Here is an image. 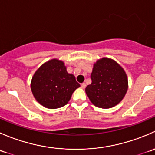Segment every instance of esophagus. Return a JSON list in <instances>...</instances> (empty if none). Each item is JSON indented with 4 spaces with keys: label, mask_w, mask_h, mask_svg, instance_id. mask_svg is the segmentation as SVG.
<instances>
[{
    "label": "esophagus",
    "mask_w": 155,
    "mask_h": 155,
    "mask_svg": "<svg viewBox=\"0 0 155 155\" xmlns=\"http://www.w3.org/2000/svg\"><path fill=\"white\" fill-rule=\"evenodd\" d=\"M85 87H86V84H85V83H82V84H81V87H82V89H85Z\"/></svg>",
    "instance_id": "esophagus-1"
}]
</instances>
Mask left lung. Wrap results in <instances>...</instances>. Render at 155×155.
<instances>
[{
  "instance_id": "1",
  "label": "left lung",
  "mask_w": 155,
  "mask_h": 155,
  "mask_svg": "<svg viewBox=\"0 0 155 155\" xmlns=\"http://www.w3.org/2000/svg\"><path fill=\"white\" fill-rule=\"evenodd\" d=\"M91 84L85 88L87 96L97 107L109 109L119 104L128 88L124 70L113 59L102 58L97 61L91 74Z\"/></svg>"
}]
</instances>
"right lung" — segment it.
<instances>
[{"mask_svg":"<svg viewBox=\"0 0 155 155\" xmlns=\"http://www.w3.org/2000/svg\"><path fill=\"white\" fill-rule=\"evenodd\" d=\"M80 85L68 73L64 63L51 59L42 64L33 76L31 89L36 101L48 109H58L69 102Z\"/></svg>","mask_w":155,"mask_h":155,"instance_id":"add662e5","label":"right lung"}]
</instances>
